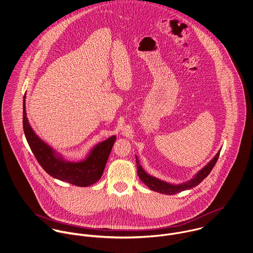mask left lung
I'll return each instance as SVG.
<instances>
[{
  "instance_id": "left-lung-1",
  "label": "left lung",
  "mask_w": 253,
  "mask_h": 253,
  "mask_svg": "<svg viewBox=\"0 0 253 253\" xmlns=\"http://www.w3.org/2000/svg\"><path fill=\"white\" fill-rule=\"evenodd\" d=\"M220 152L216 153V155L204 166L202 169L189 181L181 183V184H171L168 182H165L163 180H160L154 176L150 175L149 173H147L144 168L142 167V165L140 164L139 158L136 155V163H137V171H138V176L140 178V180L148 187L150 188L152 191L160 193V194H164V195H175L178 193H181L183 191H187V190H191L195 187H197L200 183H202V181L209 175V173L211 172L212 168L214 167V165L216 164Z\"/></svg>"
}]
</instances>
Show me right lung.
<instances>
[{
    "label": "right lung",
    "instance_id": "add662e5",
    "mask_svg": "<svg viewBox=\"0 0 253 253\" xmlns=\"http://www.w3.org/2000/svg\"><path fill=\"white\" fill-rule=\"evenodd\" d=\"M23 131L31 151L42 168L54 179L78 187L91 186L101 179L116 140V136L113 135L94 146L83 160L69 161L45 143L32 129L26 115L25 95L23 97Z\"/></svg>",
    "mask_w": 253,
    "mask_h": 253
}]
</instances>
